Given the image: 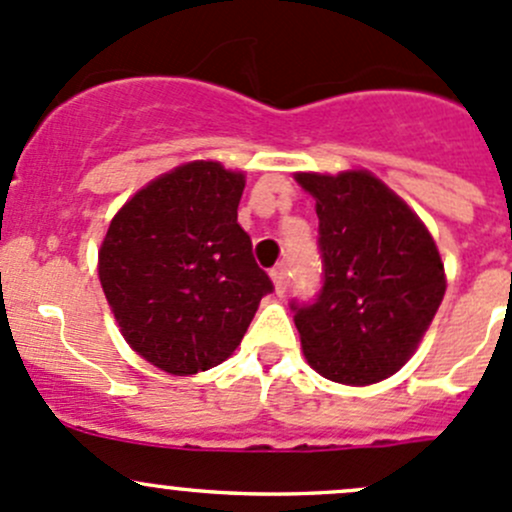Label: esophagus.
Listing matches in <instances>:
<instances>
[{
  "label": "esophagus",
  "instance_id": "34e87169",
  "mask_svg": "<svg viewBox=\"0 0 512 512\" xmlns=\"http://www.w3.org/2000/svg\"><path fill=\"white\" fill-rule=\"evenodd\" d=\"M270 275H272V282H275L277 294L287 292V287H289V272H287V265H277L275 270L270 272Z\"/></svg>",
  "mask_w": 512,
  "mask_h": 512
}]
</instances>
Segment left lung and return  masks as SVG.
Here are the masks:
<instances>
[{
  "label": "left lung",
  "mask_w": 512,
  "mask_h": 512,
  "mask_svg": "<svg viewBox=\"0 0 512 512\" xmlns=\"http://www.w3.org/2000/svg\"><path fill=\"white\" fill-rule=\"evenodd\" d=\"M317 200L322 289L292 302L309 366L349 386L389 379L416 352L446 292L431 232L366 170L297 173Z\"/></svg>",
  "instance_id": "1"
}]
</instances>
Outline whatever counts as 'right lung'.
<instances>
[{
	"label": "right lung",
	"instance_id": "add662e5",
	"mask_svg": "<svg viewBox=\"0 0 512 512\" xmlns=\"http://www.w3.org/2000/svg\"><path fill=\"white\" fill-rule=\"evenodd\" d=\"M245 175L193 160L138 190L98 252L121 334L175 376L208 371L237 349L272 280L237 225Z\"/></svg>",
	"mask_w": 512,
	"mask_h": 512
}]
</instances>
